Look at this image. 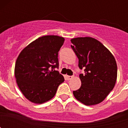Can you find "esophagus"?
Wrapping results in <instances>:
<instances>
[{"label":"esophagus","instance_id":"1","mask_svg":"<svg viewBox=\"0 0 128 128\" xmlns=\"http://www.w3.org/2000/svg\"><path fill=\"white\" fill-rule=\"evenodd\" d=\"M66 78L68 80H72V78H73V76H66Z\"/></svg>","mask_w":128,"mask_h":128}]
</instances>
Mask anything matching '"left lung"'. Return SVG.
Listing matches in <instances>:
<instances>
[{
    "instance_id": "8db88e82",
    "label": "left lung",
    "mask_w": 128,
    "mask_h": 128,
    "mask_svg": "<svg viewBox=\"0 0 128 128\" xmlns=\"http://www.w3.org/2000/svg\"><path fill=\"white\" fill-rule=\"evenodd\" d=\"M71 46L79 60L78 66L84 69L80 75L81 86L73 91L76 99L87 106L100 103L116 82L117 66L112 54L100 42L91 37L71 40Z\"/></svg>"
}]
</instances>
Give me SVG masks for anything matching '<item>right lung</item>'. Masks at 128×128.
Here are the masks:
<instances>
[{
  "instance_id": "add662e5",
  "label": "right lung",
  "mask_w": 128,
  "mask_h": 128,
  "mask_svg": "<svg viewBox=\"0 0 128 128\" xmlns=\"http://www.w3.org/2000/svg\"><path fill=\"white\" fill-rule=\"evenodd\" d=\"M63 37L48 35L38 38L24 48L18 56L14 76L24 96L34 103L42 104L55 96L64 78L59 68L58 52Z\"/></svg>"
}]
</instances>
